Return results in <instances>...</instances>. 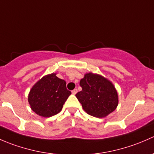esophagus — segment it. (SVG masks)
Returning <instances> with one entry per match:
<instances>
[{"label":"esophagus","instance_id":"34e87169","mask_svg":"<svg viewBox=\"0 0 154 154\" xmlns=\"http://www.w3.org/2000/svg\"><path fill=\"white\" fill-rule=\"evenodd\" d=\"M71 92H72V94H77V88H74V90H72V91H71Z\"/></svg>","mask_w":154,"mask_h":154}]
</instances>
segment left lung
I'll return each mask as SVG.
<instances>
[{
  "label": "left lung",
  "mask_w": 154,
  "mask_h": 154,
  "mask_svg": "<svg viewBox=\"0 0 154 154\" xmlns=\"http://www.w3.org/2000/svg\"><path fill=\"white\" fill-rule=\"evenodd\" d=\"M82 91L76 97L88 115L106 117L118 106V94L111 82L98 74L88 73L80 80Z\"/></svg>",
  "instance_id": "1"
}]
</instances>
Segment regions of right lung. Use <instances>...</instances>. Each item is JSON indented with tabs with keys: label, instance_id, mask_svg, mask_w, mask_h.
Segmentation results:
<instances>
[{
	"label": "right lung",
	"instance_id": "obj_1",
	"mask_svg": "<svg viewBox=\"0 0 154 154\" xmlns=\"http://www.w3.org/2000/svg\"><path fill=\"white\" fill-rule=\"evenodd\" d=\"M71 91L66 82L56 74L45 76L31 88L28 101L32 111L42 117L55 116L62 110Z\"/></svg>",
	"mask_w": 154,
	"mask_h": 154
}]
</instances>
